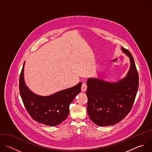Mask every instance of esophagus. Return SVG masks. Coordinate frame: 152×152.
I'll return each instance as SVG.
<instances>
[{
	"label": "esophagus",
	"mask_w": 152,
	"mask_h": 152,
	"mask_svg": "<svg viewBox=\"0 0 152 152\" xmlns=\"http://www.w3.org/2000/svg\"><path fill=\"white\" fill-rule=\"evenodd\" d=\"M86 88H87V86H86V82H83L82 83V86H81V91L82 92H85V91H86Z\"/></svg>",
	"instance_id": "obj_1"
}]
</instances>
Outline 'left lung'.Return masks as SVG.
Masks as SVG:
<instances>
[{
	"mask_svg": "<svg viewBox=\"0 0 152 152\" xmlns=\"http://www.w3.org/2000/svg\"><path fill=\"white\" fill-rule=\"evenodd\" d=\"M130 59L131 66L127 76L117 82L97 78L87 80V113L91 120L100 126L114 125L131 111L137 94L139 76L134 58L121 48Z\"/></svg>",
	"mask_w": 152,
	"mask_h": 152,
	"instance_id": "8db88e82",
	"label": "left lung"
}]
</instances>
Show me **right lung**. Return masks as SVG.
<instances>
[{
	"instance_id": "1",
	"label": "right lung",
	"mask_w": 152,
	"mask_h": 152,
	"mask_svg": "<svg viewBox=\"0 0 152 152\" xmlns=\"http://www.w3.org/2000/svg\"><path fill=\"white\" fill-rule=\"evenodd\" d=\"M24 65L25 62L20 75L19 91L26 111L38 123L49 126L59 124L67 118L70 104L80 92L82 82L49 96H38L33 93L25 84Z\"/></svg>"
}]
</instances>
